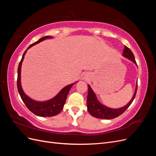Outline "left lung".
Wrapping results in <instances>:
<instances>
[{
  "instance_id": "8db88e82",
  "label": "left lung",
  "mask_w": 156,
  "mask_h": 156,
  "mask_svg": "<svg viewBox=\"0 0 156 156\" xmlns=\"http://www.w3.org/2000/svg\"><path fill=\"white\" fill-rule=\"evenodd\" d=\"M122 56H123L124 57L131 60L132 62H133L136 66H137V64L136 63L135 56L133 53H132V51L126 45L124 46V49ZM88 92L87 96V110L90 114L92 116L97 118V119L110 120L115 119V118H116L120 115H122L131 104V103L133 102V100L135 99L136 90H137V82L136 83L134 94L133 97H132L131 100L124 107L117 108H111L103 105V103H101L98 100V99L97 98L96 96V94L93 91V90L89 84H88Z\"/></svg>"
}]
</instances>
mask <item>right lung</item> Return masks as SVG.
<instances>
[{
    "mask_svg": "<svg viewBox=\"0 0 156 156\" xmlns=\"http://www.w3.org/2000/svg\"><path fill=\"white\" fill-rule=\"evenodd\" d=\"M53 36H46L43 37H41L39 40L31 44L27 49L25 51V53H23L22 58L20 61V64H19L18 69H17V90L18 92L20 94V96L22 99L23 101L24 102L27 107L29 109L34 113V115L39 116H53L55 115H57L60 112V111L63 109L64 105L66 101V98L71 88L75 83H77L78 81H76L74 83L68 84V85L64 87L61 90L56 94V95L53 97V98L50 99L49 100L47 101H36L33 100V99L30 98L29 96H28L27 94L23 91L22 86H21V66L23 61L24 60L25 55L27 53V50L30 49L31 47L34 46L37 44H39L40 42L44 41L46 39H50L53 38Z\"/></svg>",
    "mask_w": 156,
    "mask_h": 156,
    "instance_id": "obj_1",
    "label": "right lung"
}]
</instances>
